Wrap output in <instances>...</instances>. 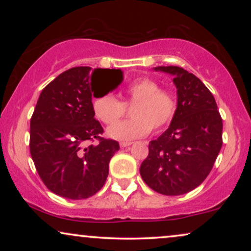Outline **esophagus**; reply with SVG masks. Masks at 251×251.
Returning a JSON list of instances; mask_svg holds the SVG:
<instances>
[{"label": "esophagus", "mask_w": 251, "mask_h": 251, "mask_svg": "<svg viewBox=\"0 0 251 251\" xmlns=\"http://www.w3.org/2000/svg\"><path fill=\"white\" fill-rule=\"evenodd\" d=\"M132 144V142H121L120 143V146L121 147H126V146H130Z\"/></svg>", "instance_id": "obj_1"}]
</instances>
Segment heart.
<instances>
[{
  "mask_svg": "<svg viewBox=\"0 0 251 251\" xmlns=\"http://www.w3.org/2000/svg\"><path fill=\"white\" fill-rule=\"evenodd\" d=\"M123 101L111 94L97 96L92 100L96 118L105 125H113L131 107L132 119L116 123L107 130L109 137L131 140L146 136L151 129L160 131L173 121L178 107L177 95L168 88H161L152 77H139L130 82L123 90Z\"/></svg>",
  "mask_w": 251,
  "mask_h": 251,
  "instance_id": "heart-1",
  "label": "heart"
}]
</instances>
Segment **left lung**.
Here are the masks:
<instances>
[{"label": "left lung", "instance_id": "left-lung-1", "mask_svg": "<svg viewBox=\"0 0 251 251\" xmlns=\"http://www.w3.org/2000/svg\"><path fill=\"white\" fill-rule=\"evenodd\" d=\"M155 70L175 76L178 107L169 128L150 142L140 176L157 193L181 195L210 174L223 145V120L214 96L194 74L178 66Z\"/></svg>", "mask_w": 251, "mask_h": 251}]
</instances>
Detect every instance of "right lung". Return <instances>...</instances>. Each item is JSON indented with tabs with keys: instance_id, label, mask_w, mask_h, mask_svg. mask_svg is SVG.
<instances>
[{
	"instance_id": "right-lung-1",
	"label": "right lung",
	"mask_w": 251,
	"mask_h": 251,
	"mask_svg": "<svg viewBox=\"0 0 251 251\" xmlns=\"http://www.w3.org/2000/svg\"><path fill=\"white\" fill-rule=\"evenodd\" d=\"M96 75L111 77L113 88L122 81L120 70L70 68L43 89L30 119L29 151L37 174L52 193L71 200L90 198L104 186L109 160L120 150L116 140L102 137L95 119Z\"/></svg>"
}]
</instances>
